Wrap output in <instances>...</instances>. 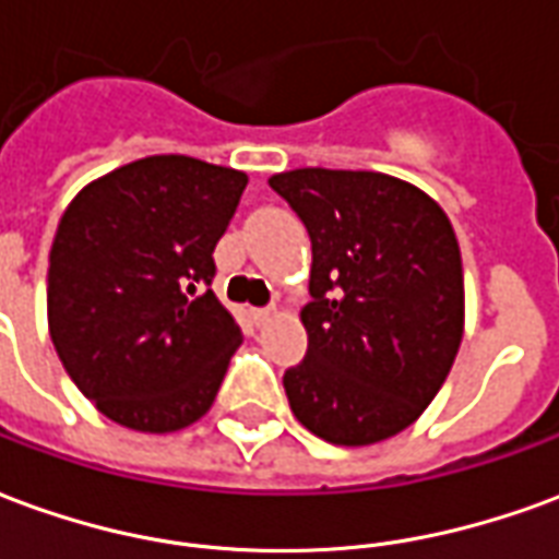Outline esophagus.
Segmentation results:
<instances>
[{"instance_id":"34e87169","label":"esophagus","mask_w":559,"mask_h":559,"mask_svg":"<svg viewBox=\"0 0 559 559\" xmlns=\"http://www.w3.org/2000/svg\"><path fill=\"white\" fill-rule=\"evenodd\" d=\"M272 314H275V308H254V311H251V317H254L257 326H263V323H266Z\"/></svg>"}]
</instances>
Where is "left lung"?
I'll use <instances>...</instances> for the list:
<instances>
[{
	"label": "left lung",
	"instance_id": "obj_1",
	"mask_svg": "<svg viewBox=\"0 0 559 559\" xmlns=\"http://www.w3.org/2000/svg\"><path fill=\"white\" fill-rule=\"evenodd\" d=\"M311 236L308 350L284 371L296 419L326 443L404 431L433 401L464 332L461 251L419 188L371 170L269 179Z\"/></svg>",
	"mask_w": 559,
	"mask_h": 559
}]
</instances>
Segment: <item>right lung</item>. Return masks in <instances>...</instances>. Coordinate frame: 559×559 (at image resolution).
Segmentation results:
<instances>
[{"label": "right lung", "instance_id": "1", "mask_svg": "<svg viewBox=\"0 0 559 559\" xmlns=\"http://www.w3.org/2000/svg\"><path fill=\"white\" fill-rule=\"evenodd\" d=\"M245 185L230 167L152 155L66 209L47 272L50 338L107 419L167 433L212 407L242 341L212 293V251Z\"/></svg>", "mask_w": 559, "mask_h": 559}]
</instances>
